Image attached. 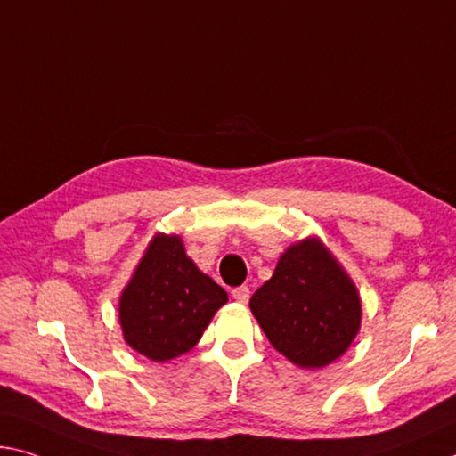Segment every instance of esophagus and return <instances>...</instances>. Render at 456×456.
<instances>
[{
  "instance_id": "34e87169",
  "label": "esophagus",
  "mask_w": 456,
  "mask_h": 456,
  "mask_svg": "<svg viewBox=\"0 0 456 456\" xmlns=\"http://www.w3.org/2000/svg\"><path fill=\"white\" fill-rule=\"evenodd\" d=\"M233 298H235V302H240V305H248V300H249V288H248V286L235 288V290H233Z\"/></svg>"
}]
</instances>
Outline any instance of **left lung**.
<instances>
[{
    "mask_svg": "<svg viewBox=\"0 0 456 456\" xmlns=\"http://www.w3.org/2000/svg\"><path fill=\"white\" fill-rule=\"evenodd\" d=\"M249 308L273 349L302 370L343 357L363 316L355 281L316 235L280 256Z\"/></svg>",
    "mask_w": 456,
    "mask_h": 456,
    "instance_id": "obj_1",
    "label": "left lung"
}]
</instances>
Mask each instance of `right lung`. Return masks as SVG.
<instances>
[{"instance_id":"1","label":"right lung","mask_w":456,"mask_h":456,"mask_svg":"<svg viewBox=\"0 0 456 456\" xmlns=\"http://www.w3.org/2000/svg\"><path fill=\"white\" fill-rule=\"evenodd\" d=\"M229 296L186 256L183 237L156 233L119 294L124 341L156 363L189 353Z\"/></svg>"}]
</instances>
